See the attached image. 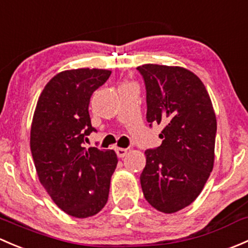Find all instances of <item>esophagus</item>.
<instances>
[{
	"mask_svg": "<svg viewBox=\"0 0 248 248\" xmlns=\"http://www.w3.org/2000/svg\"><path fill=\"white\" fill-rule=\"evenodd\" d=\"M127 148H122V147H116L115 148V152H116V155H117V157L119 158H124V155H127Z\"/></svg>",
	"mask_w": 248,
	"mask_h": 248,
	"instance_id": "34e87169",
	"label": "esophagus"
}]
</instances>
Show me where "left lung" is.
Returning <instances> with one entry per match:
<instances>
[{"label":"left lung","mask_w":248,"mask_h":248,"mask_svg":"<svg viewBox=\"0 0 248 248\" xmlns=\"http://www.w3.org/2000/svg\"><path fill=\"white\" fill-rule=\"evenodd\" d=\"M137 69L146 85V119L164 126L161 145L145 151L141 189L153 208L176 213L197 199L214 168L215 111L204 84L190 70L157 64Z\"/></svg>","instance_id":"obj_1"}]
</instances>
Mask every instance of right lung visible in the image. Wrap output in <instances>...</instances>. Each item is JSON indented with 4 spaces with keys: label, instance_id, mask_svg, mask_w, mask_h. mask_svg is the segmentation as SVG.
<instances>
[{
    "label": "right lung",
    "instance_id": "obj_1",
    "mask_svg": "<svg viewBox=\"0 0 248 248\" xmlns=\"http://www.w3.org/2000/svg\"><path fill=\"white\" fill-rule=\"evenodd\" d=\"M110 74L88 67L59 72L41 91L33 115L30 144L39 181L58 208L74 217L101 212L117 165L113 150L83 147L96 131L90 97Z\"/></svg>",
    "mask_w": 248,
    "mask_h": 248
}]
</instances>
